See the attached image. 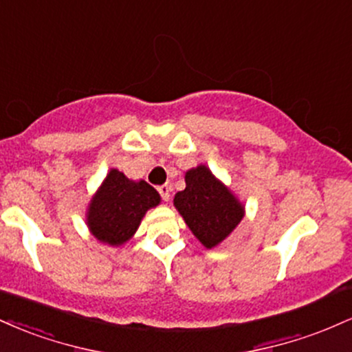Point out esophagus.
<instances>
[{
	"label": "esophagus",
	"instance_id": "34e87169",
	"mask_svg": "<svg viewBox=\"0 0 352 352\" xmlns=\"http://www.w3.org/2000/svg\"><path fill=\"white\" fill-rule=\"evenodd\" d=\"M159 193H160V197H162V200L164 201H168L170 200V192H172V187L168 184H164V185H160L159 188Z\"/></svg>",
	"mask_w": 352,
	"mask_h": 352
}]
</instances>
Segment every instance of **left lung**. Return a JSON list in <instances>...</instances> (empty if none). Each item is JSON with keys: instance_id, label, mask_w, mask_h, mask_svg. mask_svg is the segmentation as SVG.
<instances>
[{"instance_id": "obj_1", "label": "left lung", "mask_w": 352, "mask_h": 352, "mask_svg": "<svg viewBox=\"0 0 352 352\" xmlns=\"http://www.w3.org/2000/svg\"><path fill=\"white\" fill-rule=\"evenodd\" d=\"M187 187L173 199L193 235L207 248L223 241L243 218V207L205 165L185 175Z\"/></svg>"}]
</instances>
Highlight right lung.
<instances>
[{"label": "right lung", "mask_w": 352, "mask_h": 352, "mask_svg": "<svg viewBox=\"0 0 352 352\" xmlns=\"http://www.w3.org/2000/svg\"><path fill=\"white\" fill-rule=\"evenodd\" d=\"M160 204V195L145 180L132 182L112 168L89 207L92 235L109 245H122L135 233L148 208Z\"/></svg>", "instance_id": "right-lung-1"}]
</instances>
